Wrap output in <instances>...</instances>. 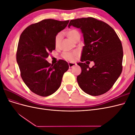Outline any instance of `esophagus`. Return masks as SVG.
Wrapping results in <instances>:
<instances>
[{"label": "esophagus", "mask_w": 135, "mask_h": 135, "mask_svg": "<svg viewBox=\"0 0 135 135\" xmlns=\"http://www.w3.org/2000/svg\"><path fill=\"white\" fill-rule=\"evenodd\" d=\"M75 65H76V64H75V63H71V62H69V68H73V66H75Z\"/></svg>", "instance_id": "esophagus-1"}]
</instances>
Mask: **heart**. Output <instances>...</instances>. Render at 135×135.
<instances>
[{
    "instance_id": "b5f03b06",
    "label": "heart",
    "mask_w": 135,
    "mask_h": 135,
    "mask_svg": "<svg viewBox=\"0 0 135 135\" xmlns=\"http://www.w3.org/2000/svg\"><path fill=\"white\" fill-rule=\"evenodd\" d=\"M65 34L67 35L69 38H70L73 41L75 42V40L80 37L79 32L75 28H70L65 32ZM61 39H62V34H58L56 36L55 39V44L56 47H59L60 45ZM78 56V53L77 52H64L62 54L63 58L69 61H73L75 60V59Z\"/></svg>"
}]
</instances>
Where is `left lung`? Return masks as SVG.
Here are the masks:
<instances>
[{"label": "left lung", "instance_id": "8db88e82", "mask_svg": "<svg viewBox=\"0 0 135 135\" xmlns=\"http://www.w3.org/2000/svg\"><path fill=\"white\" fill-rule=\"evenodd\" d=\"M71 25L80 28L84 42L81 62L78 63L81 69L78 83L89 95H103L113 87L122 71L123 52L120 40L111 26L95 18L71 20L68 27ZM89 60L95 63L91 68Z\"/></svg>", "mask_w": 135, "mask_h": 135}]
</instances>
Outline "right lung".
<instances>
[{"label": "right lung", "mask_w": 135, "mask_h": 135, "mask_svg": "<svg viewBox=\"0 0 135 135\" xmlns=\"http://www.w3.org/2000/svg\"><path fill=\"white\" fill-rule=\"evenodd\" d=\"M69 22L43 20L27 27L20 35L16 60L21 76L30 91L39 96L46 97L55 93L68 70L66 61L59 60L51 65L46 59L55 50L56 36Z\"/></svg>", "instance_id": "obj_1"}]
</instances>
